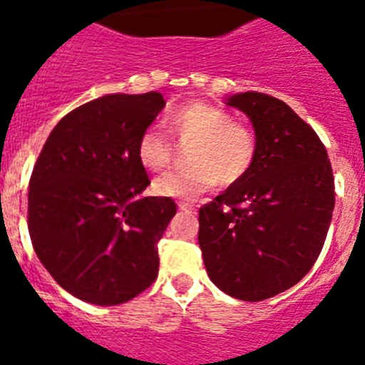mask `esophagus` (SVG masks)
Instances as JSON below:
<instances>
[{
	"mask_svg": "<svg viewBox=\"0 0 365 365\" xmlns=\"http://www.w3.org/2000/svg\"><path fill=\"white\" fill-rule=\"evenodd\" d=\"M178 208L182 210V212H185V213H194L195 212V206L190 205V202H180Z\"/></svg>",
	"mask_w": 365,
	"mask_h": 365,
	"instance_id": "1",
	"label": "esophagus"
}]
</instances>
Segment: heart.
<instances>
[{
	"label": "heart",
	"mask_w": 365,
	"mask_h": 365,
	"mask_svg": "<svg viewBox=\"0 0 365 365\" xmlns=\"http://www.w3.org/2000/svg\"><path fill=\"white\" fill-rule=\"evenodd\" d=\"M166 124L176 138L190 140L185 152L190 164L153 180V192L163 197L194 199L217 183L234 185L255 163V133L220 106L189 101L173 110ZM136 157L148 171H163L173 160V145L160 129L147 128L138 140Z\"/></svg>",
	"instance_id": "1"
}]
</instances>
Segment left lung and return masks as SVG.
<instances>
[{"label": "left lung", "mask_w": 365, "mask_h": 365, "mask_svg": "<svg viewBox=\"0 0 365 365\" xmlns=\"http://www.w3.org/2000/svg\"><path fill=\"white\" fill-rule=\"evenodd\" d=\"M227 105L250 117L257 157L243 180L199 208V247L212 282L257 302L301 282L334 212V176L318 134L282 99L243 92Z\"/></svg>", "instance_id": "left-lung-1"}]
</instances>
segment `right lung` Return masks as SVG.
Returning <instances> with one entry per match:
<instances>
[{"label": "right lung", "instance_id": "1", "mask_svg": "<svg viewBox=\"0 0 365 365\" xmlns=\"http://www.w3.org/2000/svg\"><path fill=\"white\" fill-rule=\"evenodd\" d=\"M163 94H106L64 115L29 180L33 248L52 278L91 304L115 306L159 273L157 243L176 213L136 157L141 133L164 108Z\"/></svg>", "mask_w": 365, "mask_h": 365}]
</instances>
